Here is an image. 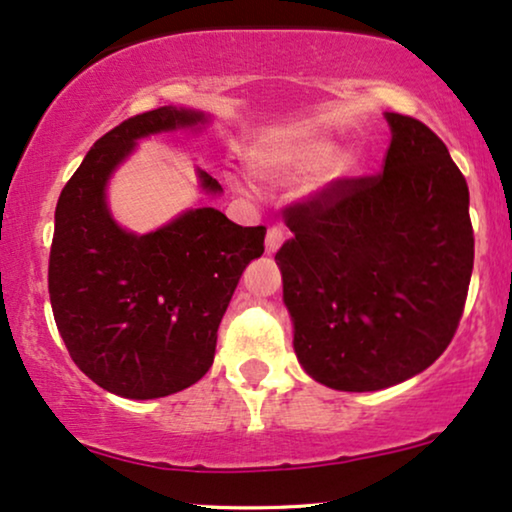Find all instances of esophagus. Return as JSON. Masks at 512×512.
<instances>
[{"label":"esophagus","mask_w":512,"mask_h":512,"mask_svg":"<svg viewBox=\"0 0 512 512\" xmlns=\"http://www.w3.org/2000/svg\"><path fill=\"white\" fill-rule=\"evenodd\" d=\"M288 238V231L286 226L281 224H271L269 231H267V252H276L278 248H281L283 241Z\"/></svg>","instance_id":"1"}]
</instances>
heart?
Instances as JSON below:
<instances>
[{"instance_id":"b5f03b06","label":"heart","mask_w":512,"mask_h":512,"mask_svg":"<svg viewBox=\"0 0 512 512\" xmlns=\"http://www.w3.org/2000/svg\"><path fill=\"white\" fill-rule=\"evenodd\" d=\"M333 155V146L321 144V141H309V144L286 148V151L257 153L252 167L264 181H286L326 170L333 163Z\"/></svg>"}]
</instances>
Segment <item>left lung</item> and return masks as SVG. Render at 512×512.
<instances>
[{"mask_svg": "<svg viewBox=\"0 0 512 512\" xmlns=\"http://www.w3.org/2000/svg\"><path fill=\"white\" fill-rule=\"evenodd\" d=\"M383 170L338 177L283 210L276 252L295 354L316 383L373 392L425 371L454 340L475 236L444 141L387 113Z\"/></svg>", "mask_w": 512, "mask_h": 512, "instance_id": "8db88e82", "label": "left lung"}]
</instances>
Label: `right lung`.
I'll list each match as a JSON object with an SVG mask.
<instances>
[{
  "label": "right lung",
  "mask_w": 512,
  "mask_h": 512,
  "mask_svg": "<svg viewBox=\"0 0 512 512\" xmlns=\"http://www.w3.org/2000/svg\"><path fill=\"white\" fill-rule=\"evenodd\" d=\"M203 120L172 106L127 118L89 148L58 196L49 252L58 333L77 368L120 397H167L210 371L238 278L264 252V226H238L215 208L146 236L108 215L103 189L134 141ZM200 181L222 191L208 172Z\"/></svg>",
  "instance_id": "obj_1"
}]
</instances>
